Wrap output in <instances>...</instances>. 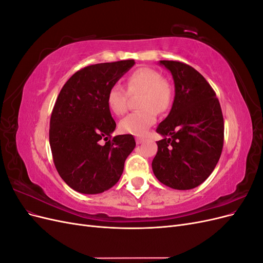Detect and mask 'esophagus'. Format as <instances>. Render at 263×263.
<instances>
[{
	"mask_svg": "<svg viewBox=\"0 0 263 263\" xmlns=\"http://www.w3.org/2000/svg\"><path fill=\"white\" fill-rule=\"evenodd\" d=\"M142 141H144V138H140V137H137V138H136V142H137L138 145H139V144H141Z\"/></svg>",
	"mask_w": 263,
	"mask_h": 263,
	"instance_id": "34e87169",
	"label": "esophagus"
}]
</instances>
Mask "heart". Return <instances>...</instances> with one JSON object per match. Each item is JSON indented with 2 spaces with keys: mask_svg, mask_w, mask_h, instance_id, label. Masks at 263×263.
<instances>
[{
  "mask_svg": "<svg viewBox=\"0 0 263 263\" xmlns=\"http://www.w3.org/2000/svg\"><path fill=\"white\" fill-rule=\"evenodd\" d=\"M127 91L129 94L141 92L138 106L140 109L127 115L119 123V129L134 136H144L157 119V112L163 113L171 105L173 89L161 78L158 71L150 68H139L127 78ZM107 106L116 115L127 110V93L121 84H114L107 92Z\"/></svg>",
  "mask_w": 263,
  "mask_h": 263,
  "instance_id": "1",
  "label": "heart"
}]
</instances>
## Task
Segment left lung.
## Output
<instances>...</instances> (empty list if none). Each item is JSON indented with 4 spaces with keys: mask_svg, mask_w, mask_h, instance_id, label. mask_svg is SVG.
<instances>
[{
    "mask_svg": "<svg viewBox=\"0 0 263 263\" xmlns=\"http://www.w3.org/2000/svg\"><path fill=\"white\" fill-rule=\"evenodd\" d=\"M174 81L176 97L169 115L157 127L153 160L156 178L176 190H191L208 179L224 145V118L216 93L194 68L180 61L160 60Z\"/></svg>",
    "mask_w": 263,
    "mask_h": 263,
    "instance_id": "8db88e82",
    "label": "left lung"
}]
</instances>
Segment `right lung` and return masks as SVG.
<instances>
[{"instance_id": "right-lung-1", "label": "right lung", "mask_w": 263, "mask_h": 263, "mask_svg": "<svg viewBox=\"0 0 263 263\" xmlns=\"http://www.w3.org/2000/svg\"><path fill=\"white\" fill-rule=\"evenodd\" d=\"M134 65L121 60L79 70L54 103L49 128L53 163L77 192L99 194L115 185L136 146L133 135L110 136L116 123L106 102L108 90Z\"/></svg>"}]
</instances>
